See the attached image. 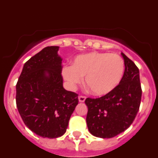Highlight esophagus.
Here are the masks:
<instances>
[{"label": "esophagus", "mask_w": 158, "mask_h": 158, "mask_svg": "<svg viewBox=\"0 0 158 158\" xmlns=\"http://www.w3.org/2000/svg\"><path fill=\"white\" fill-rule=\"evenodd\" d=\"M85 99H86L85 96H82V95H81V96H78V100H79V102H81V103H83V102H85Z\"/></svg>", "instance_id": "esophagus-1"}]
</instances>
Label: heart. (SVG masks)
<instances>
[{"label": "heart", "instance_id": "heart-1", "mask_svg": "<svg viewBox=\"0 0 158 158\" xmlns=\"http://www.w3.org/2000/svg\"><path fill=\"white\" fill-rule=\"evenodd\" d=\"M125 70L122 57L117 54L91 52L75 58L73 65L62 68V76L72 87L85 84L93 94L104 96L120 83Z\"/></svg>", "mask_w": 158, "mask_h": 158}]
</instances>
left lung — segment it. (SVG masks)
I'll return each mask as SVG.
<instances>
[{"label":"left lung","mask_w":158,"mask_h":158,"mask_svg":"<svg viewBox=\"0 0 158 158\" xmlns=\"http://www.w3.org/2000/svg\"><path fill=\"white\" fill-rule=\"evenodd\" d=\"M125 70L120 83L109 93L98 98H87L86 122L89 132L110 139L127 129L135 120L142 99L139 69L133 61L121 53Z\"/></svg>","instance_id":"8db88e82"}]
</instances>
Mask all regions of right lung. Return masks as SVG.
Instances as JSON below:
<instances>
[{
  "label": "right lung",
  "mask_w": 158,
  "mask_h": 158,
  "mask_svg": "<svg viewBox=\"0 0 158 158\" xmlns=\"http://www.w3.org/2000/svg\"><path fill=\"white\" fill-rule=\"evenodd\" d=\"M59 47L43 48L25 62L16 84V107L23 123L37 135L55 139L66 131L78 94L65 90Z\"/></svg>",
  "instance_id": "right-lung-1"
}]
</instances>
